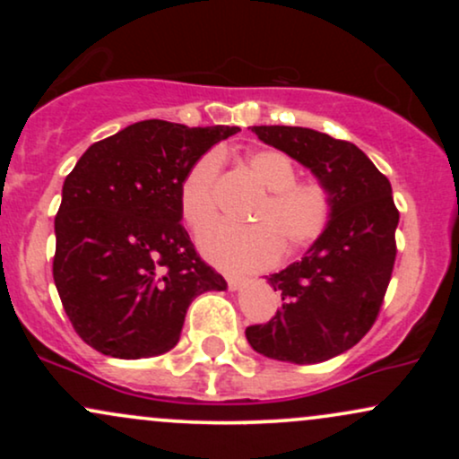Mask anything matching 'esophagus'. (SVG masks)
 Wrapping results in <instances>:
<instances>
[{
	"label": "esophagus",
	"instance_id": "esophagus-1",
	"mask_svg": "<svg viewBox=\"0 0 459 459\" xmlns=\"http://www.w3.org/2000/svg\"><path fill=\"white\" fill-rule=\"evenodd\" d=\"M226 282H229V289H230V291H239V289L244 287V284H246V278H241V276H233V273H229V276H226Z\"/></svg>",
	"mask_w": 459,
	"mask_h": 459
}]
</instances>
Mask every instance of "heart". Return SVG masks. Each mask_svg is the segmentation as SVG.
Listing matches in <instances>:
<instances>
[{"instance_id": "b5f03b06", "label": "heart", "mask_w": 459, "mask_h": 459, "mask_svg": "<svg viewBox=\"0 0 459 459\" xmlns=\"http://www.w3.org/2000/svg\"><path fill=\"white\" fill-rule=\"evenodd\" d=\"M220 152L209 151L189 166L178 187V207L192 230H203L215 220ZM247 168L270 189L255 213V226H213L200 235L203 255L226 270H265L287 250H302L324 233L330 222L332 200L319 181H296V166L281 151L256 149L246 155Z\"/></svg>"}]
</instances>
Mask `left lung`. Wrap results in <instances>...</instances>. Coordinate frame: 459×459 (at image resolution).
<instances>
[{"label":"left lung","instance_id":"obj_1","mask_svg":"<svg viewBox=\"0 0 459 459\" xmlns=\"http://www.w3.org/2000/svg\"><path fill=\"white\" fill-rule=\"evenodd\" d=\"M250 129L324 183L332 213L302 261L265 276L282 307L267 324L246 328V339L273 360H330L354 347L380 313L397 255L393 187L351 142L307 127Z\"/></svg>","mask_w":459,"mask_h":459}]
</instances>
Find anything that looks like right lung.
Wrapping results in <instances>:
<instances>
[{
	"label": "right lung",
	"mask_w": 459,
	"mask_h": 459,
	"mask_svg": "<svg viewBox=\"0 0 459 459\" xmlns=\"http://www.w3.org/2000/svg\"><path fill=\"white\" fill-rule=\"evenodd\" d=\"M237 131L140 120L94 142L65 178L54 281L73 328L97 351L166 354L192 299L226 291L183 229L178 187L198 157Z\"/></svg>",
	"instance_id": "obj_1"
}]
</instances>
